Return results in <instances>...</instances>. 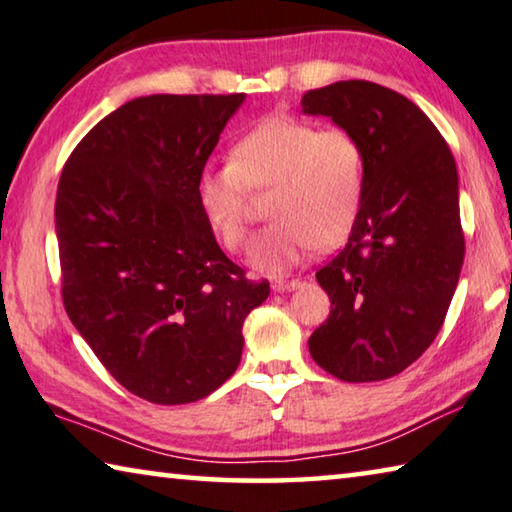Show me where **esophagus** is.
Returning a JSON list of instances; mask_svg holds the SVG:
<instances>
[{
    "label": "esophagus",
    "instance_id": "34e87169",
    "mask_svg": "<svg viewBox=\"0 0 512 512\" xmlns=\"http://www.w3.org/2000/svg\"><path fill=\"white\" fill-rule=\"evenodd\" d=\"M301 286L299 279H276L272 283V290L274 292H286V290H295Z\"/></svg>",
    "mask_w": 512,
    "mask_h": 512
}]
</instances>
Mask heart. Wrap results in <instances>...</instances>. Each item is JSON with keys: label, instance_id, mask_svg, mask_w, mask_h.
<instances>
[{"label": "heart", "instance_id": "obj_1", "mask_svg": "<svg viewBox=\"0 0 512 512\" xmlns=\"http://www.w3.org/2000/svg\"><path fill=\"white\" fill-rule=\"evenodd\" d=\"M363 183V149L347 129L270 117L233 145L231 163L199 172L195 195L213 236L240 251L249 240V190L272 186V224L251 249V265L276 274L304 261L315 245L335 247L349 236Z\"/></svg>", "mask_w": 512, "mask_h": 512}]
</instances>
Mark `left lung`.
Returning <instances> with one entry per match:
<instances>
[{"mask_svg":"<svg viewBox=\"0 0 512 512\" xmlns=\"http://www.w3.org/2000/svg\"><path fill=\"white\" fill-rule=\"evenodd\" d=\"M360 142L365 183L349 240L317 283L331 313L308 349L349 383L404 372L445 322L465 258L458 172L435 124L410 99L372 81H338L301 97Z\"/></svg>","mask_w":512,"mask_h":512,"instance_id":"8db88e82","label":"left lung"}]
</instances>
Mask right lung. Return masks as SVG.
I'll return each instance as SVG.
<instances>
[{
    "instance_id": "1",
    "label": "right lung",
    "mask_w": 512,
    "mask_h": 512,
    "mask_svg": "<svg viewBox=\"0 0 512 512\" xmlns=\"http://www.w3.org/2000/svg\"><path fill=\"white\" fill-rule=\"evenodd\" d=\"M233 95H149L97 122L56 192L63 306L108 374L158 406L204 399L236 372L245 317L270 295L226 258L195 183Z\"/></svg>"
}]
</instances>
